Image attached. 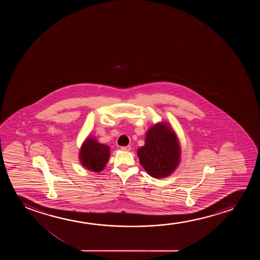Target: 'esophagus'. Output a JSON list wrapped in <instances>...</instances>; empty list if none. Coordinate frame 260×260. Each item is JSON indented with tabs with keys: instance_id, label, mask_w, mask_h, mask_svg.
I'll list each match as a JSON object with an SVG mask.
<instances>
[{
	"instance_id": "esophagus-1",
	"label": "esophagus",
	"mask_w": 260,
	"mask_h": 260,
	"mask_svg": "<svg viewBox=\"0 0 260 260\" xmlns=\"http://www.w3.org/2000/svg\"><path fill=\"white\" fill-rule=\"evenodd\" d=\"M121 149L122 150V151H126V152H128V151H131V146H121Z\"/></svg>"
}]
</instances>
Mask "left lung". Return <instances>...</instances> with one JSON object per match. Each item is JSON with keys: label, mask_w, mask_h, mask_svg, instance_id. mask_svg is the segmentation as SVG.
I'll list each match as a JSON object with an SVG mask.
<instances>
[{"label": "left lung", "mask_w": 260, "mask_h": 260, "mask_svg": "<svg viewBox=\"0 0 260 260\" xmlns=\"http://www.w3.org/2000/svg\"><path fill=\"white\" fill-rule=\"evenodd\" d=\"M180 145L170 125L159 122L148 129L145 146L138 149L140 164L153 178H164L178 167L180 161Z\"/></svg>", "instance_id": "8db88e82"}]
</instances>
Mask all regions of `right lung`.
<instances>
[{
	"label": "right lung",
	"mask_w": 260,
	"mask_h": 260,
	"mask_svg": "<svg viewBox=\"0 0 260 260\" xmlns=\"http://www.w3.org/2000/svg\"><path fill=\"white\" fill-rule=\"evenodd\" d=\"M110 156L109 146L100 144L95 138H89L82 143L79 153L80 161L86 169L93 172H100L106 167Z\"/></svg>",
	"instance_id": "obj_1"
}]
</instances>
